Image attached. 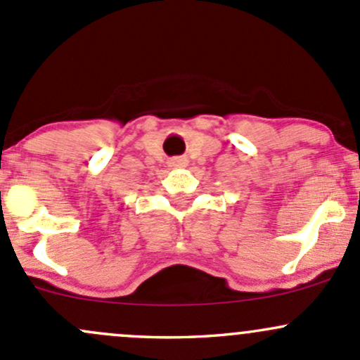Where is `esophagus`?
I'll list each match as a JSON object with an SVG mask.
<instances>
[{
  "mask_svg": "<svg viewBox=\"0 0 360 360\" xmlns=\"http://www.w3.org/2000/svg\"><path fill=\"white\" fill-rule=\"evenodd\" d=\"M168 165L172 166V168H185V166L188 165V160L184 156H176V158H172Z\"/></svg>",
  "mask_w": 360,
  "mask_h": 360,
  "instance_id": "obj_1",
  "label": "esophagus"
}]
</instances>
